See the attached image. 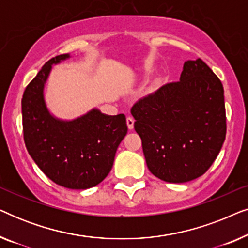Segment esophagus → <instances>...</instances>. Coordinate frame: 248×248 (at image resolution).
<instances>
[{"mask_svg": "<svg viewBox=\"0 0 248 248\" xmlns=\"http://www.w3.org/2000/svg\"><path fill=\"white\" fill-rule=\"evenodd\" d=\"M126 124H127V127L130 128V130H132V128L134 127V118L132 116H127Z\"/></svg>", "mask_w": 248, "mask_h": 248, "instance_id": "obj_1", "label": "esophagus"}]
</instances>
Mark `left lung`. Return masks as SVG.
<instances>
[{
	"mask_svg": "<svg viewBox=\"0 0 248 248\" xmlns=\"http://www.w3.org/2000/svg\"><path fill=\"white\" fill-rule=\"evenodd\" d=\"M131 113L149 170L165 182L202 176L225 142L223 87L201 59L186 61L181 80L139 99Z\"/></svg>",
	"mask_w": 248,
	"mask_h": 248,
	"instance_id": "obj_1",
	"label": "left lung"
}]
</instances>
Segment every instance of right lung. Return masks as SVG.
<instances>
[{
	"label": "right lung",
	"mask_w": 248,
	"mask_h": 248,
	"mask_svg": "<svg viewBox=\"0 0 248 248\" xmlns=\"http://www.w3.org/2000/svg\"><path fill=\"white\" fill-rule=\"evenodd\" d=\"M69 57L62 54L50 59L27 86L21 100L23 139L47 177L66 188L86 189L109 174L127 125L124 114L109 116L98 109L73 121H61L49 114L44 86L53 64Z\"/></svg>",
	"instance_id": "obj_1"
}]
</instances>
